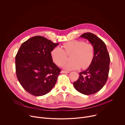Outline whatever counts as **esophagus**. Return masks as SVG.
<instances>
[{
  "label": "esophagus",
  "instance_id": "1",
  "mask_svg": "<svg viewBox=\"0 0 125 125\" xmlns=\"http://www.w3.org/2000/svg\"><path fill=\"white\" fill-rule=\"evenodd\" d=\"M69 71H64V70H62L61 73H69Z\"/></svg>",
  "mask_w": 125,
  "mask_h": 125
}]
</instances>
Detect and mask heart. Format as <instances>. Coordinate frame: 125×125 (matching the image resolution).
I'll list each match as a JSON object with an SVG mask.
<instances>
[{"label": "heart", "mask_w": 125, "mask_h": 125, "mask_svg": "<svg viewBox=\"0 0 125 125\" xmlns=\"http://www.w3.org/2000/svg\"><path fill=\"white\" fill-rule=\"evenodd\" d=\"M62 49L59 47L54 48L51 52L53 61L58 66L63 65L67 60V55L71 61L64 66L68 70H76L88 67L94 57V48L91 44L82 41L73 40L63 45Z\"/></svg>", "instance_id": "obj_1"}]
</instances>
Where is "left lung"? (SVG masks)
<instances>
[{"label":"left lung","instance_id":"1","mask_svg":"<svg viewBox=\"0 0 125 125\" xmlns=\"http://www.w3.org/2000/svg\"><path fill=\"white\" fill-rule=\"evenodd\" d=\"M80 37L87 39L94 48V57L87 69L79 73V77L73 83L78 92L90 95L96 93L105 85L110 69V58L106 45L96 35L86 32Z\"/></svg>","mask_w":125,"mask_h":125}]
</instances>
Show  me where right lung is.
Instances as JSON below:
<instances>
[{
    "instance_id": "right-lung-1",
    "label": "right lung",
    "mask_w": 125,
    "mask_h": 125,
    "mask_svg": "<svg viewBox=\"0 0 125 125\" xmlns=\"http://www.w3.org/2000/svg\"><path fill=\"white\" fill-rule=\"evenodd\" d=\"M59 44L37 36L20 47L15 56L16 76L30 94L44 95L55 86L61 70L53 62L51 52Z\"/></svg>"
}]
</instances>
